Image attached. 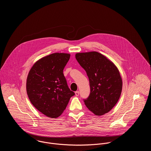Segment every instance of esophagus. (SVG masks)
Listing matches in <instances>:
<instances>
[{
  "instance_id": "34e87169",
  "label": "esophagus",
  "mask_w": 151,
  "mask_h": 151,
  "mask_svg": "<svg viewBox=\"0 0 151 151\" xmlns=\"http://www.w3.org/2000/svg\"><path fill=\"white\" fill-rule=\"evenodd\" d=\"M75 94H76V95L77 96H78L79 95V94H80L79 91H77L75 92Z\"/></svg>"
}]
</instances>
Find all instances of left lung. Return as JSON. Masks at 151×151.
<instances>
[{"mask_svg": "<svg viewBox=\"0 0 151 151\" xmlns=\"http://www.w3.org/2000/svg\"><path fill=\"white\" fill-rule=\"evenodd\" d=\"M76 58L86 70L91 92L84 102L96 116L108 113L118 102L123 82L119 71L108 58L97 52L77 53Z\"/></svg>", "mask_w": 151, "mask_h": 151, "instance_id": "8db88e82", "label": "left lung"}]
</instances>
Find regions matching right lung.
Returning <instances> with one entry per match:
<instances>
[{
    "mask_svg": "<svg viewBox=\"0 0 151 151\" xmlns=\"http://www.w3.org/2000/svg\"><path fill=\"white\" fill-rule=\"evenodd\" d=\"M70 55L55 53L38 60L29 71L26 83L33 106L45 116L57 118L75 95L67 86L63 69Z\"/></svg>",
    "mask_w": 151,
    "mask_h": 151,
    "instance_id": "add662e5",
    "label": "right lung"
}]
</instances>
